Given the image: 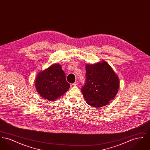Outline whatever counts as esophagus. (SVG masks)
I'll return each instance as SVG.
<instances>
[{"instance_id":"esophagus-1","label":"esophagus","mask_w":150,"mask_h":150,"mask_svg":"<svg viewBox=\"0 0 150 150\" xmlns=\"http://www.w3.org/2000/svg\"><path fill=\"white\" fill-rule=\"evenodd\" d=\"M72 85L74 86H78V81H75V82L74 83L72 84Z\"/></svg>"}]
</instances>
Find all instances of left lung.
<instances>
[{
    "instance_id": "obj_1",
    "label": "left lung",
    "mask_w": 150,
    "mask_h": 150,
    "mask_svg": "<svg viewBox=\"0 0 150 150\" xmlns=\"http://www.w3.org/2000/svg\"><path fill=\"white\" fill-rule=\"evenodd\" d=\"M86 81L81 91L86 102L101 107L113 100L119 88V79L106 61L86 66Z\"/></svg>"
}]
</instances>
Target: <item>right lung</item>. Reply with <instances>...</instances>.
<instances>
[{
  "instance_id": "right-lung-1",
  "label": "right lung",
  "mask_w": 150,
  "mask_h": 150,
  "mask_svg": "<svg viewBox=\"0 0 150 150\" xmlns=\"http://www.w3.org/2000/svg\"><path fill=\"white\" fill-rule=\"evenodd\" d=\"M37 92L43 98L55 100L66 93L70 87L66 81L65 73L61 66L53 64L40 72L35 81Z\"/></svg>"
}]
</instances>
